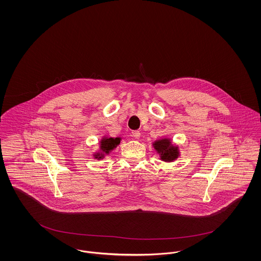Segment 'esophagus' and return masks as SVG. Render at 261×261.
<instances>
[{
    "mask_svg": "<svg viewBox=\"0 0 261 261\" xmlns=\"http://www.w3.org/2000/svg\"><path fill=\"white\" fill-rule=\"evenodd\" d=\"M132 136L135 138V139H139L141 136V133L139 131H133L132 132Z\"/></svg>",
    "mask_w": 261,
    "mask_h": 261,
    "instance_id": "34e87169",
    "label": "esophagus"
}]
</instances>
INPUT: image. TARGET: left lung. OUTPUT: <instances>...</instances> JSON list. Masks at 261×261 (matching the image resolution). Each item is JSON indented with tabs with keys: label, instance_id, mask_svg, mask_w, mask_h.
Listing matches in <instances>:
<instances>
[{
	"label": "left lung",
	"instance_id": "obj_1",
	"mask_svg": "<svg viewBox=\"0 0 261 261\" xmlns=\"http://www.w3.org/2000/svg\"><path fill=\"white\" fill-rule=\"evenodd\" d=\"M152 147L160 157V160L171 163L180 156V148L174 144L171 138H161L152 143Z\"/></svg>",
	"mask_w": 261,
	"mask_h": 261
}]
</instances>
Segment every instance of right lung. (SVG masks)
<instances>
[{
	"instance_id": "add662e5",
	"label": "right lung",
	"mask_w": 261,
	"mask_h": 261,
	"mask_svg": "<svg viewBox=\"0 0 261 261\" xmlns=\"http://www.w3.org/2000/svg\"><path fill=\"white\" fill-rule=\"evenodd\" d=\"M120 136L117 137H110L104 135L101 137L100 141L98 142V150L92 154L93 159L95 160H102L105 158L106 155L110 154L119 144H120Z\"/></svg>"
}]
</instances>
